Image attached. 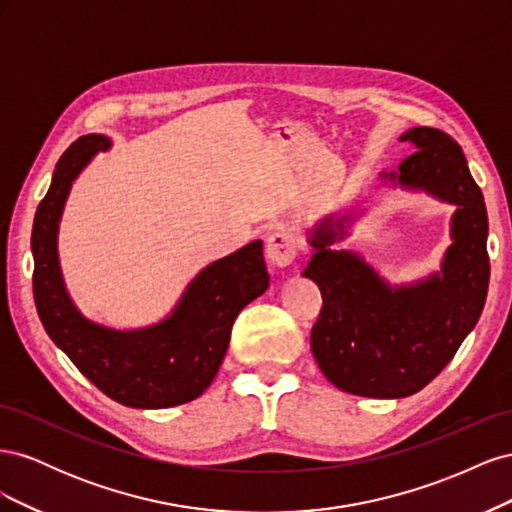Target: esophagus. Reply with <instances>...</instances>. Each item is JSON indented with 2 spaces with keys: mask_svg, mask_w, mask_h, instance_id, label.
<instances>
[{
  "mask_svg": "<svg viewBox=\"0 0 512 512\" xmlns=\"http://www.w3.org/2000/svg\"><path fill=\"white\" fill-rule=\"evenodd\" d=\"M299 241L286 230H277L267 239V258L275 267H288L297 258Z\"/></svg>",
  "mask_w": 512,
  "mask_h": 512,
  "instance_id": "1",
  "label": "esophagus"
}]
</instances>
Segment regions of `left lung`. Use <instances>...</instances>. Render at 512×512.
Returning <instances> with one entry per match:
<instances>
[{
    "mask_svg": "<svg viewBox=\"0 0 512 512\" xmlns=\"http://www.w3.org/2000/svg\"><path fill=\"white\" fill-rule=\"evenodd\" d=\"M401 143L416 151L382 179L423 190L457 207L440 273L391 286L354 252L331 250L354 213L327 215L309 232L314 256L303 277L322 292L312 352L337 389L399 399L421 391L453 359L474 329L489 288L487 209L461 147L436 128H412Z\"/></svg>",
    "mask_w": 512,
    "mask_h": 512,
    "instance_id": "8db88e82",
    "label": "left lung"
}]
</instances>
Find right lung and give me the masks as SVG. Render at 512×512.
<instances>
[{
  "label": "right lung",
  "mask_w": 512,
  "mask_h": 512,
  "mask_svg": "<svg viewBox=\"0 0 512 512\" xmlns=\"http://www.w3.org/2000/svg\"><path fill=\"white\" fill-rule=\"evenodd\" d=\"M108 147L111 138L104 134L74 141L38 205L32 230L38 316L55 346L117 404L143 410L188 404L218 374L241 309L269 288L262 241L211 262L188 284L173 312L151 327L121 331L85 318L61 275L57 230L72 181Z\"/></svg>",
  "instance_id": "1"
}]
</instances>
